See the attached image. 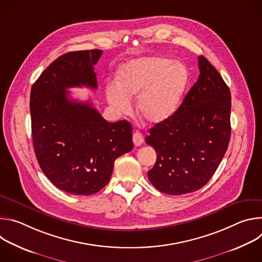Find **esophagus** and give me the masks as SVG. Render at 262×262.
Segmentation results:
<instances>
[{
  "label": "esophagus",
  "instance_id": "1",
  "mask_svg": "<svg viewBox=\"0 0 262 262\" xmlns=\"http://www.w3.org/2000/svg\"><path fill=\"white\" fill-rule=\"evenodd\" d=\"M133 141H134V144L135 146H140L143 144L144 142V137L141 133L139 132H136L134 135H133Z\"/></svg>",
  "mask_w": 262,
  "mask_h": 262
}]
</instances>
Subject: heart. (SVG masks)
<instances>
[{
	"label": "heart",
	"instance_id": "b5f03b06",
	"mask_svg": "<svg viewBox=\"0 0 262 262\" xmlns=\"http://www.w3.org/2000/svg\"><path fill=\"white\" fill-rule=\"evenodd\" d=\"M189 82V71L179 61L150 56L130 60L117 71V83L105 86L110 105L118 114L132 112V98L137 97L138 113L147 122L158 124L177 110Z\"/></svg>",
	"mask_w": 262,
	"mask_h": 262
}]
</instances>
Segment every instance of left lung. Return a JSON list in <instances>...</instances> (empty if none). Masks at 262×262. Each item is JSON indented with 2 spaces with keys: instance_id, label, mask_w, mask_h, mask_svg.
I'll return each instance as SVG.
<instances>
[{
  "instance_id": "8db88e82",
  "label": "left lung",
  "mask_w": 262,
  "mask_h": 262,
  "mask_svg": "<svg viewBox=\"0 0 262 262\" xmlns=\"http://www.w3.org/2000/svg\"><path fill=\"white\" fill-rule=\"evenodd\" d=\"M198 65L199 78L178 110L150 128L145 140L158 158L148 178L168 195L188 194L204 186L230 140L229 87L205 57L199 56Z\"/></svg>"
}]
</instances>
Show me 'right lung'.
Returning a JSON list of instances; mask_svg holds the SVG:
<instances>
[{
    "label": "right lung",
    "mask_w": 262,
    "mask_h": 262,
    "mask_svg": "<svg viewBox=\"0 0 262 262\" xmlns=\"http://www.w3.org/2000/svg\"><path fill=\"white\" fill-rule=\"evenodd\" d=\"M101 54V50L64 54L31 89L36 159L51 182L72 195L100 191L110 181L115 160L134 148L128 121L107 122L90 102L69 98L68 88L97 89L93 66Z\"/></svg>",
    "instance_id": "add662e5"
}]
</instances>
